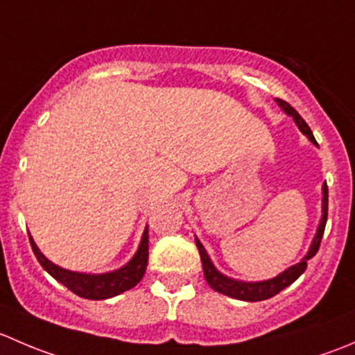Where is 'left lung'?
<instances>
[{"instance_id": "1", "label": "left lung", "mask_w": 355, "mask_h": 355, "mask_svg": "<svg viewBox=\"0 0 355 355\" xmlns=\"http://www.w3.org/2000/svg\"><path fill=\"white\" fill-rule=\"evenodd\" d=\"M275 101H277V105L285 111V114H288V116L293 118V121H295V125L299 127V130L302 132L307 139H309L311 144H314L318 148L316 139H314L309 125L302 120V116H300V114L297 113V111L293 110L288 103L282 101V99H275ZM321 192H323V199H321V220H320V223H318L316 234H314V239H313V242H311L309 250H307L306 256H304L299 263L287 268V270L282 271V273L277 275L275 278H270V280L242 282V280H235V278L227 277V275H223L221 271L216 270V266H214L213 261H211L209 254L206 252L204 245L200 244L199 239L196 237V245H198V249H199L200 263H202V270H204V278H206L207 285H209L213 290H216V292L223 293V295L232 297V299L245 300V302L266 300V299H270V297L277 295V293L282 292L284 288H287L288 285H292L293 282H295L297 278H299L300 275L306 271L307 261H309L311 257L318 252V249H320V244H321V239H323V232H324V227H327V218H328L327 182L323 184Z\"/></svg>"}]
</instances>
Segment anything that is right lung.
<instances>
[{
	"mask_svg": "<svg viewBox=\"0 0 355 355\" xmlns=\"http://www.w3.org/2000/svg\"><path fill=\"white\" fill-rule=\"evenodd\" d=\"M28 239H31L32 250H34L35 257H37V261L41 263V266L44 268L55 280H58L60 284L65 285L68 290L77 293L78 297H84V299L103 300L111 299V297L114 295H120L125 290L134 288L135 285L142 280V277H144L146 273V268H148V227L144 228L141 244H139L137 250H135L134 257L121 268L108 271V273H80V271L65 270V268L58 266V264H55L53 261H49L48 257L39 250V247L34 242V239H32V235H28Z\"/></svg>",
	"mask_w": 355,
	"mask_h": 355,
	"instance_id": "right-lung-1",
	"label": "right lung"
}]
</instances>
